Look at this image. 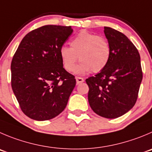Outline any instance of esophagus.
<instances>
[{
  "label": "esophagus",
  "mask_w": 152,
  "mask_h": 152,
  "mask_svg": "<svg viewBox=\"0 0 152 152\" xmlns=\"http://www.w3.org/2000/svg\"><path fill=\"white\" fill-rule=\"evenodd\" d=\"M76 81H77V84L79 83H81L83 82H84V79L83 77H76Z\"/></svg>",
  "instance_id": "esophagus-1"
}]
</instances>
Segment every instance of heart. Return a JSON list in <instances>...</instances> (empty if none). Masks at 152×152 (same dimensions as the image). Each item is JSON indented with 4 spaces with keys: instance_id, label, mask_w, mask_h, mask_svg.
Segmentation results:
<instances>
[{
    "instance_id": "obj_1",
    "label": "heart",
    "mask_w": 152,
    "mask_h": 152,
    "mask_svg": "<svg viewBox=\"0 0 152 152\" xmlns=\"http://www.w3.org/2000/svg\"><path fill=\"white\" fill-rule=\"evenodd\" d=\"M60 54L65 69L75 70L77 62H81L77 73L85 74L92 71L97 73L107 66L111 56L109 42L105 37L82 30L70 41V48L63 46Z\"/></svg>"
}]
</instances>
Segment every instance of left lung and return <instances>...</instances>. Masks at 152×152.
<instances>
[{"label": "left lung", "instance_id": "1", "mask_svg": "<svg viewBox=\"0 0 152 152\" xmlns=\"http://www.w3.org/2000/svg\"><path fill=\"white\" fill-rule=\"evenodd\" d=\"M111 56L106 67L86 80L92 110L107 118L124 115L135 104L142 79L138 50L121 32L104 27Z\"/></svg>", "mask_w": 152, "mask_h": 152}]
</instances>
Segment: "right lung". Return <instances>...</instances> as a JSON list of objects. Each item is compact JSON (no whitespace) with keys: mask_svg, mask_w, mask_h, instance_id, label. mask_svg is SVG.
<instances>
[{"mask_svg":"<svg viewBox=\"0 0 152 152\" xmlns=\"http://www.w3.org/2000/svg\"><path fill=\"white\" fill-rule=\"evenodd\" d=\"M71 26L45 25L21 40L11 63V86L22 112L37 121L63 112L76 84L63 68L60 50L72 35Z\"/></svg>","mask_w":152,"mask_h":152,"instance_id":"add662e5","label":"right lung"}]
</instances>
